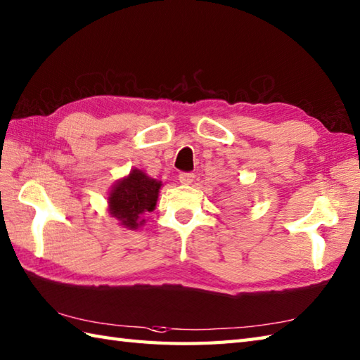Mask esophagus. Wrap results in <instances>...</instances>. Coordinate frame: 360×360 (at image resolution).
<instances>
[{
    "instance_id": "obj_1",
    "label": "esophagus",
    "mask_w": 360,
    "mask_h": 360,
    "mask_svg": "<svg viewBox=\"0 0 360 360\" xmlns=\"http://www.w3.org/2000/svg\"><path fill=\"white\" fill-rule=\"evenodd\" d=\"M193 179H195L193 173H181L179 174V182H181V184H184V186L192 184Z\"/></svg>"
}]
</instances>
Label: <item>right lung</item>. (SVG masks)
<instances>
[{
    "mask_svg": "<svg viewBox=\"0 0 360 360\" xmlns=\"http://www.w3.org/2000/svg\"><path fill=\"white\" fill-rule=\"evenodd\" d=\"M162 182L150 178L139 168H133L127 176L117 179L108 193V212L122 227L136 231L145 224L143 215L156 209Z\"/></svg>",
    "mask_w": 360,
    "mask_h": 360,
    "instance_id": "add662e5",
    "label": "right lung"
}]
</instances>
